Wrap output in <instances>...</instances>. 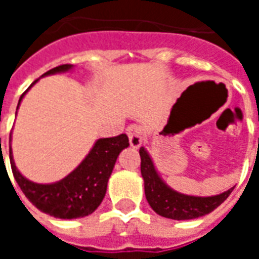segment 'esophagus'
Returning a JSON list of instances; mask_svg holds the SVG:
<instances>
[{
  "instance_id": "34e87169",
  "label": "esophagus",
  "mask_w": 259,
  "mask_h": 259,
  "mask_svg": "<svg viewBox=\"0 0 259 259\" xmlns=\"http://www.w3.org/2000/svg\"><path fill=\"white\" fill-rule=\"evenodd\" d=\"M126 135L129 137L130 146L139 148L144 141V132L140 124H129L126 129Z\"/></svg>"
}]
</instances>
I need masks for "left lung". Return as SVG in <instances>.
Returning a JSON list of instances; mask_svg holds the SVG:
<instances>
[{
    "instance_id": "obj_1",
    "label": "left lung",
    "mask_w": 259,
    "mask_h": 259,
    "mask_svg": "<svg viewBox=\"0 0 259 259\" xmlns=\"http://www.w3.org/2000/svg\"><path fill=\"white\" fill-rule=\"evenodd\" d=\"M141 176L144 179V191L148 204L161 217L185 221L204 217L226 200L233 189L213 197H194L180 194L165 185L154 168L148 152L141 147Z\"/></svg>"
}]
</instances>
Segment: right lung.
<instances>
[{"label":"right lung","instance_id":"right-lung-1","mask_svg":"<svg viewBox=\"0 0 259 259\" xmlns=\"http://www.w3.org/2000/svg\"><path fill=\"white\" fill-rule=\"evenodd\" d=\"M70 68L72 65L69 64L59 65L57 68L46 72L42 76L65 72ZM25 93L22 94V97L25 96ZM22 97L19 102L22 101ZM127 146L129 139L126 135L97 140L89 155L84 158V161L65 179L53 185H37L23 178L15 166L11 148L9 159L16 183L19 185L20 190L23 191V194L33 205L51 217L74 219L90 215L101 204L102 198L105 197L108 179L112 174L116 158L119 152Z\"/></svg>","mask_w":259,"mask_h":259}]
</instances>
